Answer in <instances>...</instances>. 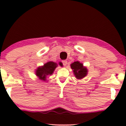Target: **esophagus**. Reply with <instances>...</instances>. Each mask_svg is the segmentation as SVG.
<instances>
[{
	"label": "esophagus",
	"mask_w": 126,
	"mask_h": 126,
	"mask_svg": "<svg viewBox=\"0 0 126 126\" xmlns=\"http://www.w3.org/2000/svg\"><path fill=\"white\" fill-rule=\"evenodd\" d=\"M62 63H63V64L64 66H66L67 64V60H63V61H62Z\"/></svg>",
	"instance_id": "34e87169"
}]
</instances>
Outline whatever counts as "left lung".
Listing matches in <instances>:
<instances>
[{
	"label": "left lung",
	"instance_id": "8db88e82",
	"mask_svg": "<svg viewBox=\"0 0 126 126\" xmlns=\"http://www.w3.org/2000/svg\"><path fill=\"white\" fill-rule=\"evenodd\" d=\"M70 67L72 69L75 78L78 79H82L88 75V69L82 63L76 61L70 64Z\"/></svg>",
	"mask_w": 126,
	"mask_h": 126
}]
</instances>
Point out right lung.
I'll list each match as a JSON object with an SVG mask.
<instances>
[{
	"label": "right lung",
	"instance_id": "add662e5",
	"mask_svg": "<svg viewBox=\"0 0 126 126\" xmlns=\"http://www.w3.org/2000/svg\"><path fill=\"white\" fill-rule=\"evenodd\" d=\"M58 64L62 67L63 66L62 62H59L58 64L52 61L47 62L43 66H39L36 69L35 72L36 76L41 81H46L47 76L54 73V70L58 66Z\"/></svg>",
	"mask_w": 126,
	"mask_h": 126
}]
</instances>
